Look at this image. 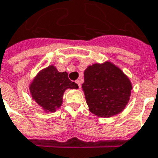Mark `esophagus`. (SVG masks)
I'll use <instances>...</instances> for the list:
<instances>
[{
  "label": "esophagus",
  "mask_w": 158,
  "mask_h": 158,
  "mask_svg": "<svg viewBox=\"0 0 158 158\" xmlns=\"http://www.w3.org/2000/svg\"><path fill=\"white\" fill-rule=\"evenodd\" d=\"M76 82H77V84L78 85V86H79V88H81V82H80V80H77V81H76Z\"/></svg>",
  "instance_id": "esophagus-1"
}]
</instances>
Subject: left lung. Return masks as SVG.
I'll return each mask as SVG.
<instances>
[{"label":"left lung","mask_w":158,"mask_h":158,"mask_svg":"<svg viewBox=\"0 0 158 158\" xmlns=\"http://www.w3.org/2000/svg\"><path fill=\"white\" fill-rule=\"evenodd\" d=\"M131 81L111 62L94 64L84 72L82 89L89 110L98 117L120 113L129 101Z\"/></svg>","instance_id":"8db88e82"}]
</instances>
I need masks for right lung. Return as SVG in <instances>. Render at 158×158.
I'll use <instances>...</instances> for the list:
<instances>
[{"mask_svg": "<svg viewBox=\"0 0 158 158\" xmlns=\"http://www.w3.org/2000/svg\"><path fill=\"white\" fill-rule=\"evenodd\" d=\"M67 88L77 89L78 86L70 81L66 72H59L55 66H50L35 77L30 92L33 99L46 111H54L61 106L63 93Z\"/></svg>", "mask_w": 158, "mask_h": 158, "instance_id": "add662e5", "label": "right lung"}]
</instances>
